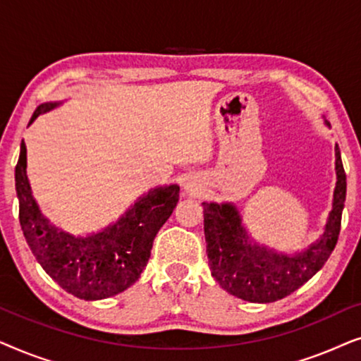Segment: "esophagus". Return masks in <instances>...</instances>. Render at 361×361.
<instances>
[{
  "label": "esophagus",
  "instance_id": "obj_1",
  "mask_svg": "<svg viewBox=\"0 0 361 361\" xmlns=\"http://www.w3.org/2000/svg\"><path fill=\"white\" fill-rule=\"evenodd\" d=\"M204 190H205L204 182L200 180V177H199V176H192L190 179H187L185 185H184V192H185V195H189V197L200 195L202 192H204Z\"/></svg>",
  "mask_w": 361,
  "mask_h": 361
}]
</instances>
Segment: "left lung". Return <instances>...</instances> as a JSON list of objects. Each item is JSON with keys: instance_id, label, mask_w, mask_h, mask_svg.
Segmentation results:
<instances>
[{"instance_id": "obj_1", "label": "left lung", "mask_w": 361, "mask_h": 361, "mask_svg": "<svg viewBox=\"0 0 361 361\" xmlns=\"http://www.w3.org/2000/svg\"><path fill=\"white\" fill-rule=\"evenodd\" d=\"M335 174L332 210L329 212L324 233L307 248L294 253L258 243L248 233L241 214L231 202H204L207 256L216 283L235 298L258 304L283 299L307 283L329 259L340 233L347 176L337 145Z\"/></svg>"}]
</instances>
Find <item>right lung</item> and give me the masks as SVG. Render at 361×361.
<instances>
[{
	"instance_id": "obj_1",
	"label": "right lung",
	"mask_w": 361,
	"mask_h": 361,
	"mask_svg": "<svg viewBox=\"0 0 361 361\" xmlns=\"http://www.w3.org/2000/svg\"><path fill=\"white\" fill-rule=\"evenodd\" d=\"M62 105L47 102L29 121ZM26 145L14 171L19 200V224L32 255L42 269L68 294L83 300L108 299L140 279L151 256L157 231L179 202V185H159L137 197L116 221L90 235H73L59 228L39 209L27 174Z\"/></svg>"
}]
</instances>
